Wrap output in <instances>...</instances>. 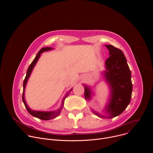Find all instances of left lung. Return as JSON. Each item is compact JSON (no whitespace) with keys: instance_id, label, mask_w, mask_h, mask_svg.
Wrapping results in <instances>:
<instances>
[{"instance_id":"obj_1","label":"left lung","mask_w":153,"mask_h":153,"mask_svg":"<svg viewBox=\"0 0 153 153\" xmlns=\"http://www.w3.org/2000/svg\"><path fill=\"white\" fill-rule=\"evenodd\" d=\"M106 47L110 51V57L105 61L106 71L104 72L105 80L111 88L110 102L106 107L108 116H103L94 112L100 117L113 118L120 115L125 110L131 98L133 85L131 74L126 59L123 52L111 45ZM85 86V97L87 100L91 98V90Z\"/></svg>"}]
</instances>
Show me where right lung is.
<instances>
[{"label":"right lung","instance_id":"1","mask_svg":"<svg viewBox=\"0 0 153 153\" xmlns=\"http://www.w3.org/2000/svg\"><path fill=\"white\" fill-rule=\"evenodd\" d=\"M53 48H51V47H45V48H42L39 51V53H37V54L36 55L35 59L33 60V61L32 62V63L30 64V65L29 66L28 68V70H27V75H26V77L24 80V84H23V86H24V90H23V93H22V100H23V102L25 105V106L26 108V109L27 110V111H28V113L31 114L32 116L36 117H37L41 120H50L53 118H55L56 117H57L60 113L62 109L63 108V104H64V101H65V99H66V97H67L70 94V93L71 92V91L72 90V89L68 91V93H67V94H66V96H65V97L63 98V100H62V106L59 109V110H57V111H47V112H45V111H33L32 110H31V109L29 108V107L27 106L26 102H25V98H24V92H25V86H26V84H27V82L28 81V79L31 73V71L34 68V67L35 66L36 63H37L39 58L40 57V54L42 53L44 51H48V50H52Z\"/></svg>","mask_w":153,"mask_h":153}]
</instances>
